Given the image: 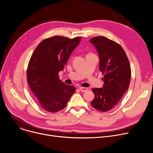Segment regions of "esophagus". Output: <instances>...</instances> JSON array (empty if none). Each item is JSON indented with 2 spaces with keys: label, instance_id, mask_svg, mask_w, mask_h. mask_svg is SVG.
<instances>
[{
  "label": "esophagus",
  "instance_id": "esophagus-1",
  "mask_svg": "<svg viewBox=\"0 0 153 153\" xmlns=\"http://www.w3.org/2000/svg\"><path fill=\"white\" fill-rule=\"evenodd\" d=\"M79 89H80V91H81L82 92H86V91L88 90L87 88H86V87H79Z\"/></svg>",
  "mask_w": 153,
  "mask_h": 153
}]
</instances>
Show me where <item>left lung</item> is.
<instances>
[{"instance_id":"obj_1","label":"left lung","mask_w":153,"mask_h":153,"mask_svg":"<svg viewBox=\"0 0 153 153\" xmlns=\"http://www.w3.org/2000/svg\"><path fill=\"white\" fill-rule=\"evenodd\" d=\"M99 56V70L102 72L103 85L93 88L95 97L92 106L100 111L113 108L128 90L131 79V68L127 56L117 43L104 36L90 39Z\"/></svg>"}]
</instances>
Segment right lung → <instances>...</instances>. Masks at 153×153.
Instances as JSON below:
<instances>
[{"mask_svg":"<svg viewBox=\"0 0 153 153\" xmlns=\"http://www.w3.org/2000/svg\"><path fill=\"white\" fill-rule=\"evenodd\" d=\"M81 38L54 36L44 39L36 48L27 68V81L32 92L46 111L57 112L65 108L76 91L73 85L59 80L70 55Z\"/></svg>","mask_w":153,"mask_h":153,"instance_id":"add662e5","label":"right lung"}]
</instances>
